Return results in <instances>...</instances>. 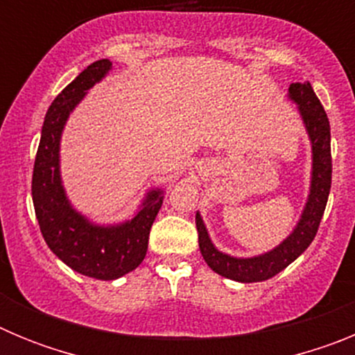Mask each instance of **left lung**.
<instances>
[{
    "mask_svg": "<svg viewBox=\"0 0 355 355\" xmlns=\"http://www.w3.org/2000/svg\"><path fill=\"white\" fill-rule=\"evenodd\" d=\"M288 92H290L288 97L291 101L299 105V112L302 115L313 147L311 190H309L306 208H304L299 224L295 225L293 233L270 252L254 256V258H233V256H227L215 249L208 236V231L202 224V218L199 213L196 215L199 249L205 261L208 263L213 272L222 277L238 281V283L266 281L284 270L290 263H293L315 240L320 220H322L325 206H327L332 178L331 126H329L327 114H325L324 106L316 97L309 81L291 83Z\"/></svg>",
    "mask_w": 355,
    "mask_h": 355,
    "instance_id": "obj_1",
    "label": "left lung"
}]
</instances>
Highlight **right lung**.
Listing matches in <instances>:
<instances>
[{
    "label": "right lung",
    "instance_id": "add662e5",
    "mask_svg": "<svg viewBox=\"0 0 355 355\" xmlns=\"http://www.w3.org/2000/svg\"><path fill=\"white\" fill-rule=\"evenodd\" d=\"M110 69L112 62L106 58L94 62L55 97L44 119L31 180L37 220L49 249L78 274L101 281L122 277L144 261L150 225L163 202L162 190H150L131 220L105 227L80 215L64 192L60 180L62 131L74 106Z\"/></svg>",
    "mask_w": 355,
    "mask_h": 355
}]
</instances>
